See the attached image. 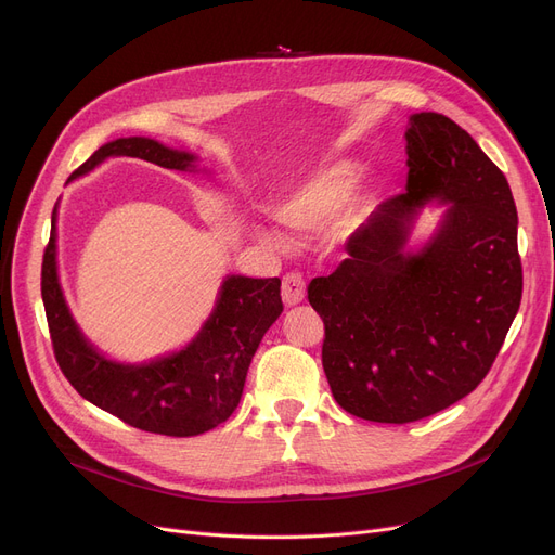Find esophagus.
Here are the masks:
<instances>
[{
  "mask_svg": "<svg viewBox=\"0 0 555 555\" xmlns=\"http://www.w3.org/2000/svg\"><path fill=\"white\" fill-rule=\"evenodd\" d=\"M304 295H306V279L299 272H287L281 285L283 301L287 306H297L304 301Z\"/></svg>",
  "mask_w": 555,
  "mask_h": 555,
  "instance_id": "1",
  "label": "esophagus"
}]
</instances>
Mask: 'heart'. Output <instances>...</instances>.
<instances>
[{"label":"heart","mask_w":555,"mask_h":555,"mask_svg":"<svg viewBox=\"0 0 555 555\" xmlns=\"http://www.w3.org/2000/svg\"><path fill=\"white\" fill-rule=\"evenodd\" d=\"M356 184V168L346 162L326 166L314 172L295 193H289L274 207V218L289 231L310 236L328 229L341 214ZM346 220H351L348 214ZM274 243V238H270Z\"/></svg>","instance_id":"obj_1"}]
</instances>
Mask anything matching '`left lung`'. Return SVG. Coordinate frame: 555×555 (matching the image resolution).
<instances>
[{"label":"left lung","instance_id":"1","mask_svg":"<svg viewBox=\"0 0 555 555\" xmlns=\"http://www.w3.org/2000/svg\"><path fill=\"white\" fill-rule=\"evenodd\" d=\"M406 191L346 243L348 258L308 285L324 319L322 364L341 410L414 423L483 380L521 301L517 209L504 172L436 112L410 116ZM427 201L449 204L435 236L409 245Z\"/></svg>","mask_w":555,"mask_h":555}]
</instances>
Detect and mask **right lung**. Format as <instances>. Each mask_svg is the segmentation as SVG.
I'll list each match as a JSON object with an SVG mask.
<instances>
[{
	"mask_svg": "<svg viewBox=\"0 0 555 555\" xmlns=\"http://www.w3.org/2000/svg\"><path fill=\"white\" fill-rule=\"evenodd\" d=\"M119 155L162 168H195L191 153L166 149L155 139L128 137L101 145L69 180ZM42 301L53 356L69 385L124 423L164 436H197L233 414L256 348L283 312L281 279L231 274L220 287L207 324L180 353L149 364L112 362L82 337L65 304L55 268V209L42 258Z\"/></svg>",
	"mask_w": 555,
	"mask_h": 555,
	"instance_id": "add662e5",
	"label": "right lung"
}]
</instances>
